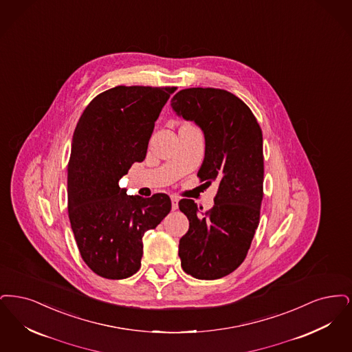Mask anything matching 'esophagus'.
<instances>
[{
  "instance_id": "obj_1",
  "label": "esophagus",
  "mask_w": 352,
  "mask_h": 352,
  "mask_svg": "<svg viewBox=\"0 0 352 352\" xmlns=\"http://www.w3.org/2000/svg\"><path fill=\"white\" fill-rule=\"evenodd\" d=\"M170 201H172V210H176L179 208V197L177 196H172Z\"/></svg>"
}]
</instances>
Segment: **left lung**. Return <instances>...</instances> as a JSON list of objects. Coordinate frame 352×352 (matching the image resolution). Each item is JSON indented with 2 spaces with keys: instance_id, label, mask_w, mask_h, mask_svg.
I'll list each match as a JSON object with an SVG mask.
<instances>
[{
  "instance_id": "1",
  "label": "left lung",
  "mask_w": 352,
  "mask_h": 352,
  "mask_svg": "<svg viewBox=\"0 0 352 352\" xmlns=\"http://www.w3.org/2000/svg\"><path fill=\"white\" fill-rule=\"evenodd\" d=\"M173 110L199 124L205 135L199 182L218 184L214 206L202 212L193 199L179 208L189 219L179 256L188 275L215 280L245 259L258 229L263 199V134L251 109L235 94L215 88H188L172 98Z\"/></svg>"
}]
</instances>
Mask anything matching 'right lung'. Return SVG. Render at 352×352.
<instances>
[{
	"label": "right lung",
	"mask_w": 352,
	"mask_h": 352,
	"mask_svg": "<svg viewBox=\"0 0 352 352\" xmlns=\"http://www.w3.org/2000/svg\"><path fill=\"white\" fill-rule=\"evenodd\" d=\"M176 87L118 85L96 96L76 124L68 162V217L77 248L94 274L134 275L142 238L170 212V199L127 196L118 182L143 162L155 121Z\"/></svg>",
	"instance_id": "obj_1"
}]
</instances>
